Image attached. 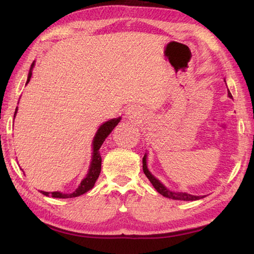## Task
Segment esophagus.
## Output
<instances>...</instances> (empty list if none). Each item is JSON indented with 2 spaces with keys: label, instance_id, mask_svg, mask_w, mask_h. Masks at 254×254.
Masks as SVG:
<instances>
[{
  "label": "esophagus",
  "instance_id": "34e87169",
  "mask_svg": "<svg viewBox=\"0 0 254 254\" xmlns=\"http://www.w3.org/2000/svg\"><path fill=\"white\" fill-rule=\"evenodd\" d=\"M126 114L130 120H135L142 117V110L136 105H131L126 110Z\"/></svg>",
  "mask_w": 254,
  "mask_h": 254
}]
</instances>
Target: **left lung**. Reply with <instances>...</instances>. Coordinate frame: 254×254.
Masks as SVG:
<instances>
[{"label":"left lung","instance_id":"left-lung-1","mask_svg":"<svg viewBox=\"0 0 254 254\" xmlns=\"http://www.w3.org/2000/svg\"><path fill=\"white\" fill-rule=\"evenodd\" d=\"M229 97L232 98V94L230 92H229ZM142 168H143L144 175L147 176V178L150 180V183L152 184V186L156 188V190L159 192V194H161L162 196L167 197V198H171V199H176V200H197V199H200L204 197V196H194V195L187 194V192H175V191L169 190L168 188H166L149 171L148 167H147V153L144 154V157L142 159Z\"/></svg>","mask_w":254,"mask_h":254}]
</instances>
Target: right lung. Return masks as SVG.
<instances>
[{
	"mask_svg": "<svg viewBox=\"0 0 254 254\" xmlns=\"http://www.w3.org/2000/svg\"><path fill=\"white\" fill-rule=\"evenodd\" d=\"M33 66H34V64H32L31 68H30L27 84L30 81V78H31ZM16 111H18V107L15 109L14 117L16 114ZM120 120H121V118L109 120V121L105 122L104 124H102L100 128L97 130L96 134H95V136H94V140H93V156H92V162H91V166H89L88 174L83 180H81V183L78 186V188H77L74 192H71V194H63V192H60V191L48 192V191L40 190L41 194H44L46 196L55 197V198H72V197L83 195V194H85V192H87L89 189H92L94 187V185H95L98 176H100V173H101L102 157L100 153V148L102 147V144L105 141L107 135H109L110 133L113 131V128L118 126Z\"/></svg>",
	"mask_w": 254,
	"mask_h": 254,
	"instance_id": "1",
	"label": "right lung"
}]
</instances>
